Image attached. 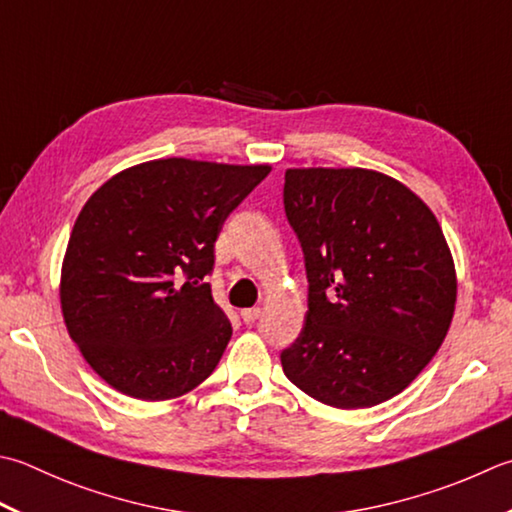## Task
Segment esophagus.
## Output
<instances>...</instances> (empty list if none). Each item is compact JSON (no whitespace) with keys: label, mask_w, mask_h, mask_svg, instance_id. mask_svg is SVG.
Segmentation results:
<instances>
[{"label":"esophagus","mask_w":512,"mask_h":512,"mask_svg":"<svg viewBox=\"0 0 512 512\" xmlns=\"http://www.w3.org/2000/svg\"><path fill=\"white\" fill-rule=\"evenodd\" d=\"M259 315H262V308H257V306H255V308H244V310H242V319H244L246 324H253Z\"/></svg>","instance_id":"esophagus-1"}]
</instances>
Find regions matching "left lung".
I'll return each instance as SVG.
<instances>
[{
  "mask_svg": "<svg viewBox=\"0 0 512 512\" xmlns=\"http://www.w3.org/2000/svg\"><path fill=\"white\" fill-rule=\"evenodd\" d=\"M284 208L302 242L308 313L284 375L326 406L395 397L444 344L457 302L437 217L370 168H288Z\"/></svg>",
  "mask_w": 512,
  "mask_h": 512,
  "instance_id": "obj_1",
  "label": "left lung"
}]
</instances>
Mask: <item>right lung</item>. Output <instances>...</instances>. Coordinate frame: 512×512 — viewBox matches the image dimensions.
<instances>
[{
    "instance_id": "obj_1",
    "label": "right lung",
    "mask_w": 512,
    "mask_h": 512,
    "mask_svg": "<svg viewBox=\"0 0 512 512\" xmlns=\"http://www.w3.org/2000/svg\"><path fill=\"white\" fill-rule=\"evenodd\" d=\"M270 164L150 159L88 197L59 277L68 335L117 393L166 402L210 377L233 335L204 282L224 219Z\"/></svg>"
}]
</instances>
